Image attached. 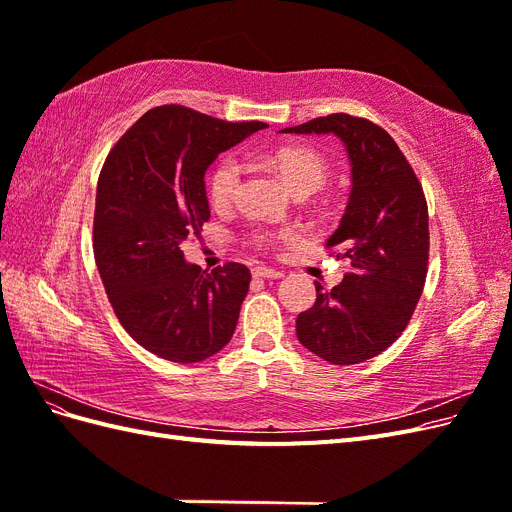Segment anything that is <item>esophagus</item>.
<instances>
[{
    "mask_svg": "<svg viewBox=\"0 0 512 512\" xmlns=\"http://www.w3.org/2000/svg\"><path fill=\"white\" fill-rule=\"evenodd\" d=\"M252 275L254 277H265V280H277V277H282L284 273L277 271V269H269V267H254Z\"/></svg>",
    "mask_w": 512,
    "mask_h": 512,
    "instance_id": "esophagus-1",
    "label": "esophagus"
}]
</instances>
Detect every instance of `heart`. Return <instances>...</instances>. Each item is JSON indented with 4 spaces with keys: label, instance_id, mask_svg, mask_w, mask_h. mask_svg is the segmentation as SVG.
Segmentation results:
<instances>
[{
    "label": "heart",
    "instance_id": "b5f03b06",
    "mask_svg": "<svg viewBox=\"0 0 512 512\" xmlns=\"http://www.w3.org/2000/svg\"><path fill=\"white\" fill-rule=\"evenodd\" d=\"M271 164L297 196H307L322 188L329 177V164L309 147H280L271 153ZM243 181V166L235 156H224L209 175V198L215 207H228L237 198ZM294 237L292 228L267 230L254 228L250 243L256 247H275L280 239Z\"/></svg>",
    "mask_w": 512,
    "mask_h": 512
}]
</instances>
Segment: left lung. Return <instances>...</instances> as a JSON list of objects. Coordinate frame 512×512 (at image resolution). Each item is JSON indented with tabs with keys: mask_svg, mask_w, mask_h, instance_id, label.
<instances>
[{
	"mask_svg": "<svg viewBox=\"0 0 512 512\" xmlns=\"http://www.w3.org/2000/svg\"><path fill=\"white\" fill-rule=\"evenodd\" d=\"M282 132H333L352 164L348 207L327 239L350 271L331 290L316 282V303L297 318L299 342L333 365L374 359L404 333L423 294L429 260L423 185L391 134L369 119L333 113Z\"/></svg>",
	"mask_w": 512,
	"mask_h": 512,
	"instance_id": "1",
	"label": "left lung"
}]
</instances>
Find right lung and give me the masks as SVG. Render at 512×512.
<instances>
[{"label":"right lung","mask_w":512,"mask_h":512,"mask_svg":"<svg viewBox=\"0 0 512 512\" xmlns=\"http://www.w3.org/2000/svg\"><path fill=\"white\" fill-rule=\"evenodd\" d=\"M267 128L164 104L108 153L98 177L94 256L121 327L145 350L198 363L235 333L252 273L239 262L203 271L183 243L209 220L205 173L222 151Z\"/></svg>","instance_id":"1"}]
</instances>
